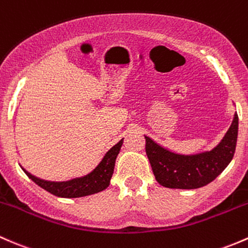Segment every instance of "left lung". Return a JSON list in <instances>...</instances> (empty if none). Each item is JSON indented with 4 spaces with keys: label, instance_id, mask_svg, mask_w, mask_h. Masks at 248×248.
<instances>
[{
    "label": "left lung",
    "instance_id": "left-lung-1",
    "mask_svg": "<svg viewBox=\"0 0 248 248\" xmlns=\"http://www.w3.org/2000/svg\"><path fill=\"white\" fill-rule=\"evenodd\" d=\"M238 129L239 117L235 114L233 123L217 147L196 155L174 154L144 136L145 153L155 179L160 185L170 188L192 190L208 185L223 172L233 159Z\"/></svg>",
    "mask_w": 248,
    "mask_h": 248
}]
</instances>
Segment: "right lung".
Masks as SVG:
<instances>
[{
	"label": "right lung",
	"mask_w": 248,
	"mask_h": 248,
	"mask_svg": "<svg viewBox=\"0 0 248 248\" xmlns=\"http://www.w3.org/2000/svg\"><path fill=\"white\" fill-rule=\"evenodd\" d=\"M122 144H123V139L117 144H114L106 153L100 163L89 174L85 175V177L75 178V179L68 181H47L39 179V178L34 177V175H32L27 170H24L27 174V177L34 181L37 185L46 190L47 192L57 196V197H85V196L100 192V191L105 190L107 186L109 185V180H111L112 174H113L117 155L119 154Z\"/></svg>",
	"instance_id": "right-lung-1"
}]
</instances>
